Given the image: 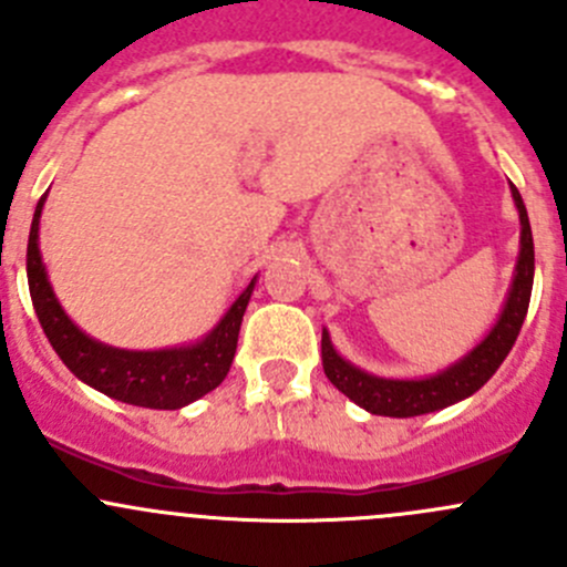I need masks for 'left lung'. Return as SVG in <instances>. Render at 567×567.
Here are the masks:
<instances>
[{
  "label": "left lung",
  "mask_w": 567,
  "mask_h": 567,
  "mask_svg": "<svg viewBox=\"0 0 567 567\" xmlns=\"http://www.w3.org/2000/svg\"><path fill=\"white\" fill-rule=\"evenodd\" d=\"M511 194L518 210V221H522L516 271H513V282L499 310V318L466 357H461L458 362L439 370V373L422 375V379H386V375L368 373V370L357 368L346 357H340L329 331L323 329L320 353H323L326 379L346 398H351L359 409L379 416H398V420L431 414V411L447 409L458 400L472 398L505 362L518 331H522L524 318H527L532 279H535V247H532L529 216L516 186H511Z\"/></svg>",
  "instance_id": "obj_1"
}]
</instances>
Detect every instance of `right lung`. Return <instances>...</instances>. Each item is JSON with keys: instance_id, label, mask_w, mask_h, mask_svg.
<instances>
[{"instance_id": "add662e5", "label": "right lung", "mask_w": 567, "mask_h": 567, "mask_svg": "<svg viewBox=\"0 0 567 567\" xmlns=\"http://www.w3.org/2000/svg\"><path fill=\"white\" fill-rule=\"evenodd\" d=\"M43 203L45 194L40 197L35 216H32L30 244H27V279H30L32 307H35L40 326L65 368L79 381L104 392L106 398L142 405V409H183L216 390L230 373L238 331H241V320L257 277L227 307L219 323L197 342L158 348V351H128V348L106 346L73 323L51 288L38 236Z\"/></svg>"}]
</instances>
